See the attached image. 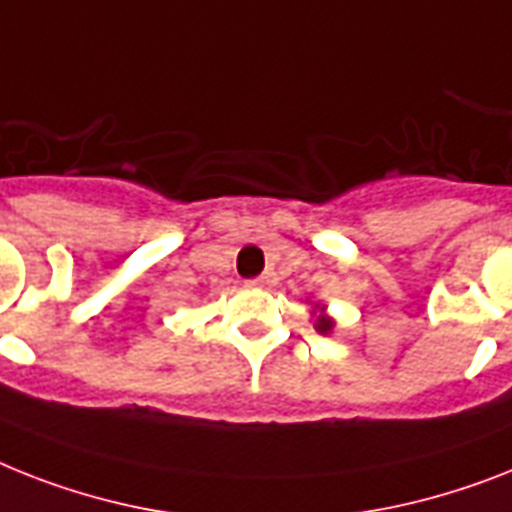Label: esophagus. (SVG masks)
Segmentation results:
<instances>
[{"mask_svg":"<svg viewBox=\"0 0 512 512\" xmlns=\"http://www.w3.org/2000/svg\"><path fill=\"white\" fill-rule=\"evenodd\" d=\"M270 281H273V276H270V273H265V276H260V278H252L249 284H252V286H270Z\"/></svg>","mask_w":512,"mask_h":512,"instance_id":"34e87169","label":"esophagus"}]
</instances>
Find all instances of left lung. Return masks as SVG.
<instances>
[{"instance_id": "8db88e82", "label": "left lung", "mask_w": 512, "mask_h": 512, "mask_svg": "<svg viewBox=\"0 0 512 512\" xmlns=\"http://www.w3.org/2000/svg\"><path fill=\"white\" fill-rule=\"evenodd\" d=\"M315 307H318V305H315ZM315 328H318L321 334H328V331L334 328V321H331V318H328V315L323 313V307H321V315L315 318Z\"/></svg>"}]
</instances>
